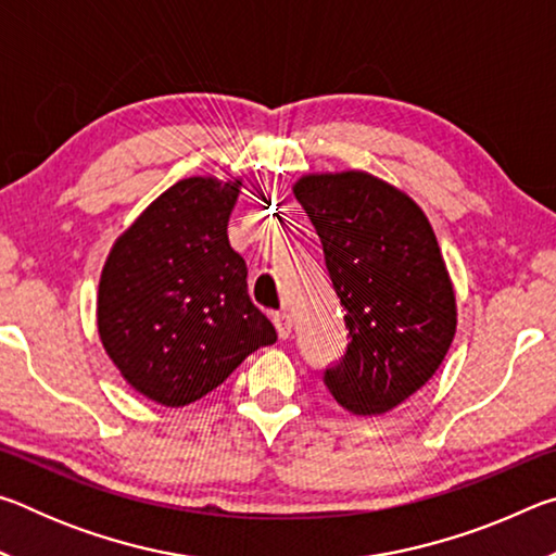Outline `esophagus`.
<instances>
[{"label": "esophagus", "mask_w": 556, "mask_h": 556, "mask_svg": "<svg viewBox=\"0 0 556 556\" xmlns=\"http://www.w3.org/2000/svg\"><path fill=\"white\" fill-rule=\"evenodd\" d=\"M271 321H275V328H277L281 341H287V338L291 336V326H294V324H291V316L289 314H275Z\"/></svg>", "instance_id": "34e87169"}]
</instances>
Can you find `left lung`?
<instances>
[{
  "instance_id": "1",
  "label": "left lung",
  "mask_w": 556,
  "mask_h": 556,
  "mask_svg": "<svg viewBox=\"0 0 556 556\" xmlns=\"http://www.w3.org/2000/svg\"><path fill=\"white\" fill-rule=\"evenodd\" d=\"M294 195L321 238L351 338L326 388L357 417L400 407L434 378L456 336L431 223L397 186L355 168L301 176Z\"/></svg>"
}]
</instances>
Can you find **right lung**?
<instances>
[{
  "label": "right lung",
  "instance_id": "1",
  "mask_svg": "<svg viewBox=\"0 0 556 556\" xmlns=\"http://www.w3.org/2000/svg\"><path fill=\"white\" fill-rule=\"evenodd\" d=\"M240 188L242 178H181L119 235L102 267V348L129 388L164 407L201 400L277 341L228 240Z\"/></svg>",
  "mask_w": 556,
  "mask_h": 556
}]
</instances>
